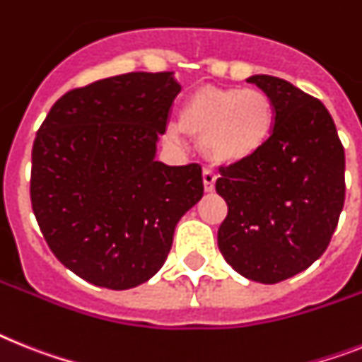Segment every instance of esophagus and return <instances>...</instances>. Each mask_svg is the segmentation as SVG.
I'll return each mask as SVG.
<instances>
[{"label": "esophagus", "mask_w": 362, "mask_h": 362, "mask_svg": "<svg viewBox=\"0 0 362 362\" xmlns=\"http://www.w3.org/2000/svg\"><path fill=\"white\" fill-rule=\"evenodd\" d=\"M215 180H217V175H215L211 169L206 167L204 171H202V182H204V189L206 191H214L215 189Z\"/></svg>", "instance_id": "obj_1"}]
</instances>
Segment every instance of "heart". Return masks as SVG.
Segmentation results:
<instances>
[{"instance_id":"heart-1","label":"heart","mask_w":362,"mask_h":362,"mask_svg":"<svg viewBox=\"0 0 362 362\" xmlns=\"http://www.w3.org/2000/svg\"><path fill=\"white\" fill-rule=\"evenodd\" d=\"M274 123V103L257 88H199L180 108V127L202 136V151L217 163L256 156L272 136Z\"/></svg>"}]
</instances>
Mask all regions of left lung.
I'll use <instances>...</instances> for the list:
<instances>
[{
  "instance_id": "left-lung-1",
  "label": "left lung",
  "mask_w": 362,
  "mask_h": 362,
  "mask_svg": "<svg viewBox=\"0 0 362 362\" xmlns=\"http://www.w3.org/2000/svg\"><path fill=\"white\" fill-rule=\"evenodd\" d=\"M272 99V136L256 156L221 167L228 204L218 250L252 281L278 284L326 252L346 197L344 147L327 108L284 78L254 75Z\"/></svg>"
}]
</instances>
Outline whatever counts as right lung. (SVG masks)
<instances>
[{
    "instance_id": "obj_1",
    "label": "right lung",
    "mask_w": 362,
    "mask_h": 362,
    "mask_svg": "<svg viewBox=\"0 0 362 362\" xmlns=\"http://www.w3.org/2000/svg\"><path fill=\"white\" fill-rule=\"evenodd\" d=\"M180 86L132 71L75 88L33 144L31 204L47 247L71 272L123 291L153 278L176 223L202 199L199 163L154 160Z\"/></svg>"
}]
</instances>
